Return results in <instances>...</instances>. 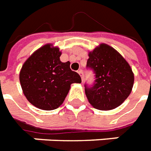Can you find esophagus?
I'll return each mask as SVG.
<instances>
[{
  "instance_id": "34e87169",
  "label": "esophagus",
  "mask_w": 151,
  "mask_h": 151,
  "mask_svg": "<svg viewBox=\"0 0 151 151\" xmlns=\"http://www.w3.org/2000/svg\"><path fill=\"white\" fill-rule=\"evenodd\" d=\"M78 73L80 74L81 78V80L83 81V71H82V70H79L78 71Z\"/></svg>"
}]
</instances>
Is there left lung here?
Returning <instances> with one entry per match:
<instances>
[{
    "label": "left lung",
    "instance_id": "left-lung-1",
    "mask_svg": "<svg viewBox=\"0 0 151 151\" xmlns=\"http://www.w3.org/2000/svg\"><path fill=\"white\" fill-rule=\"evenodd\" d=\"M86 66L93 70L96 78L91 87L85 85L86 95L93 108L111 110L128 97L134 73L128 63L113 47L101 43L88 53Z\"/></svg>",
    "mask_w": 151,
    "mask_h": 151
}]
</instances>
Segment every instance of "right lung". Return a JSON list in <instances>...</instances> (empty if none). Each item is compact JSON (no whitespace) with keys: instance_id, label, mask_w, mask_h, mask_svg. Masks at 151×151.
<instances>
[{"instance_id":"add662e5","label":"right lung","mask_w":151,"mask_h":151,"mask_svg":"<svg viewBox=\"0 0 151 151\" xmlns=\"http://www.w3.org/2000/svg\"><path fill=\"white\" fill-rule=\"evenodd\" d=\"M59 48L46 44L35 50L22 66L19 82L30 103L42 110H54L67 96L70 85L81 83L70 62L62 63Z\"/></svg>"}]
</instances>
